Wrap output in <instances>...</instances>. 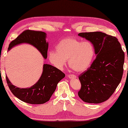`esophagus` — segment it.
<instances>
[{"label": "esophagus", "instance_id": "34e87169", "mask_svg": "<svg viewBox=\"0 0 128 128\" xmlns=\"http://www.w3.org/2000/svg\"><path fill=\"white\" fill-rule=\"evenodd\" d=\"M68 77L70 78H76V76L74 74H69L68 75Z\"/></svg>", "mask_w": 128, "mask_h": 128}]
</instances>
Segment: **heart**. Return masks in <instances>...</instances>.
Returning a JSON list of instances; mask_svg holds the SVG:
<instances>
[{"label":"heart","instance_id":"obj_1","mask_svg":"<svg viewBox=\"0 0 128 128\" xmlns=\"http://www.w3.org/2000/svg\"><path fill=\"white\" fill-rule=\"evenodd\" d=\"M95 56V49L90 41H82L68 37L63 39L56 46V51L50 50L48 58L50 62L59 69H62L68 60L70 67L76 72L88 69Z\"/></svg>","mask_w":128,"mask_h":128}]
</instances>
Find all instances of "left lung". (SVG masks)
Segmentation results:
<instances>
[{"label": "left lung", "mask_w": 128, "mask_h": 128, "mask_svg": "<svg viewBox=\"0 0 128 128\" xmlns=\"http://www.w3.org/2000/svg\"><path fill=\"white\" fill-rule=\"evenodd\" d=\"M78 35L93 44L97 55L90 67L78 76L81 88L78 96L86 102H104L121 81L125 54L115 36L98 31Z\"/></svg>", "instance_id": "obj_1"}]
</instances>
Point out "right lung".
<instances>
[{
    "label": "right lung",
    "instance_id": "1",
    "mask_svg": "<svg viewBox=\"0 0 128 128\" xmlns=\"http://www.w3.org/2000/svg\"><path fill=\"white\" fill-rule=\"evenodd\" d=\"M45 38L46 34L44 32L27 30L10 42L8 50L16 45L28 43L36 47L43 57L46 59L48 43L46 42ZM64 76V73L58 68L50 64H44L41 78L35 84L29 88H18L12 84L7 76L6 78L10 91L17 98L28 104H41L50 100L56 90L58 83Z\"/></svg>",
    "mask_w": 128,
    "mask_h": 128
}]
</instances>
